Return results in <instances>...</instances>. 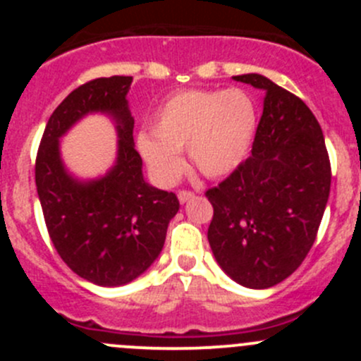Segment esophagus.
<instances>
[{"label":"esophagus","instance_id":"34e87169","mask_svg":"<svg viewBox=\"0 0 361 361\" xmlns=\"http://www.w3.org/2000/svg\"><path fill=\"white\" fill-rule=\"evenodd\" d=\"M194 197H195V194L192 190H180V192H178V199H180L181 204L192 201Z\"/></svg>","mask_w":361,"mask_h":361}]
</instances>
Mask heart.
<instances>
[{"label": "heart", "mask_w": 361, "mask_h": 361, "mask_svg": "<svg viewBox=\"0 0 361 361\" xmlns=\"http://www.w3.org/2000/svg\"><path fill=\"white\" fill-rule=\"evenodd\" d=\"M152 134H140L137 147L148 167L162 183H174L183 171L178 152L199 173L220 178L238 169L248 155L257 110L246 90H183L167 97L155 111Z\"/></svg>", "instance_id": "b5f03b06"}]
</instances>
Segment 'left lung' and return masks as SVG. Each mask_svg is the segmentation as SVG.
Segmentation results:
<instances>
[{
  "instance_id": "left-lung-1",
  "label": "left lung",
  "mask_w": 361,
  "mask_h": 361,
  "mask_svg": "<svg viewBox=\"0 0 361 361\" xmlns=\"http://www.w3.org/2000/svg\"><path fill=\"white\" fill-rule=\"evenodd\" d=\"M265 90L251 157L206 192L207 241L220 267L246 288L288 278L314 245L330 194V159L307 104L265 76H234Z\"/></svg>"
}]
</instances>
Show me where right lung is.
I'll return each instance as SVG.
<instances>
[{
  "mask_svg": "<svg viewBox=\"0 0 361 361\" xmlns=\"http://www.w3.org/2000/svg\"><path fill=\"white\" fill-rule=\"evenodd\" d=\"M133 76L83 83L56 108L43 130L35 180L47 231L64 264L99 286L127 285L155 262L167 225L180 209L176 194L152 187L134 148L127 104ZM108 112L117 123L116 166L103 178L75 180L60 160L59 140L87 112Z\"/></svg>",
  "mask_w": 361,
  "mask_h": 361,
  "instance_id": "right-lung-1",
  "label": "right lung"
}]
</instances>
